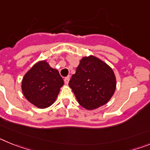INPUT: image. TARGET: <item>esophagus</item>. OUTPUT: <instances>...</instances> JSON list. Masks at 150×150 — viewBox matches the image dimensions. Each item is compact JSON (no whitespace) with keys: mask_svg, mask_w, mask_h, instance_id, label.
Wrapping results in <instances>:
<instances>
[{"mask_svg":"<svg viewBox=\"0 0 150 150\" xmlns=\"http://www.w3.org/2000/svg\"><path fill=\"white\" fill-rule=\"evenodd\" d=\"M69 80H70V76H67V77H65V79H64V81H65V84H68L69 81Z\"/></svg>","mask_w":150,"mask_h":150,"instance_id":"34e87169","label":"esophagus"}]
</instances>
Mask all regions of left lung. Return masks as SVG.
<instances>
[{"mask_svg": "<svg viewBox=\"0 0 150 150\" xmlns=\"http://www.w3.org/2000/svg\"><path fill=\"white\" fill-rule=\"evenodd\" d=\"M79 104L93 110L106 104L116 89L111 68L94 56L84 57L69 83Z\"/></svg>", "mask_w": 150, "mask_h": 150, "instance_id": "left-lung-1", "label": "left lung"}]
</instances>
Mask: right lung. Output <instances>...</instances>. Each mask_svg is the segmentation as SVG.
Returning <instances> with one entry per match:
<instances>
[{
	"instance_id": "obj_1",
	"label": "right lung",
	"mask_w": 150,
	"mask_h": 150,
	"mask_svg": "<svg viewBox=\"0 0 150 150\" xmlns=\"http://www.w3.org/2000/svg\"><path fill=\"white\" fill-rule=\"evenodd\" d=\"M64 84L56 69L46 61L40 62L26 72L22 81V91L31 104L46 108L53 104Z\"/></svg>"
}]
</instances>
